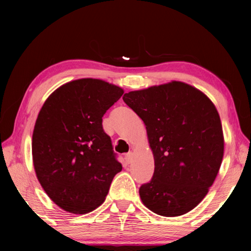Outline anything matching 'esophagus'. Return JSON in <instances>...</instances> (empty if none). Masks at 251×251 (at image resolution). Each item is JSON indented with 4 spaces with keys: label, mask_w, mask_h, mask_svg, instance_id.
I'll return each mask as SVG.
<instances>
[{
    "label": "esophagus",
    "mask_w": 251,
    "mask_h": 251,
    "mask_svg": "<svg viewBox=\"0 0 251 251\" xmlns=\"http://www.w3.org/2000/svg\"><path fill=\"white\" fill-rule=\"evenodd\" d=\"M125 161L128 164L132 161V153L131 152H128V153L125 154Z\"/></svg>",
    "instance_id": "obj_1"
}]
</instances>
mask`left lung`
<instances>
[{
  "label": "left lung",
  "mask_w": 251,
  "mask_h": 251,
  "mask_svg": "<svg viewBox=\"0 0 251 251\" xmlns=\"http://www.w3.org/2000/svg\"><path fill=\"white\" fill-rule=\"evenodd\" d=\"M146 125L154 174L139 189L141 201L164 217L184 215L200 204L219 172L225 140L220 116L201 90L182 82L123 96Z\"/></svg>",
  "instance_id": "left-lung-1"
}]
</instances>
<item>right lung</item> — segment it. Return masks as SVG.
Masks as SVG:
<instances>
[{
    "label": "right lung",
    "instance_id": "add662e5",
    "mask_svg": "<svg viewBox=\"0 0 251 251\" xmlns=\"http://www.w3.org/2000/svg\"><path fill=\"white\" fill-rule=\"evenodd\" d=\"M123 94L101 79L81 78L56 89L42 106L32 136L33 165L42 188L63 210L96 209L122 170L102 116Z\"/></svg>",
    "mask_w": 251,
    "mask_h": 251
}]
</instances>
